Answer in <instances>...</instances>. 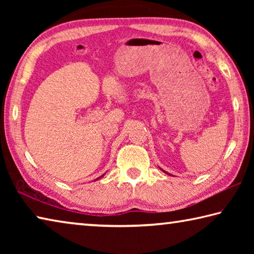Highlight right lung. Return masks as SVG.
<instances>
[{
	"label": "right lung",
	"instance_id": "right-lung-1",
	"mask_svg": "<svg viewBox=\"0 0 254 254\" xmlns=\"http://www.w3.org/2000/svg\"><path fill=\"white\" fill-rule=\"evenodd\" d=\"M102 177H103V176H102ZM97 179H98V178H97Z\"/></svg>",
	"mask_w": 254,
	"mask_h": 254
}]
</instances>
